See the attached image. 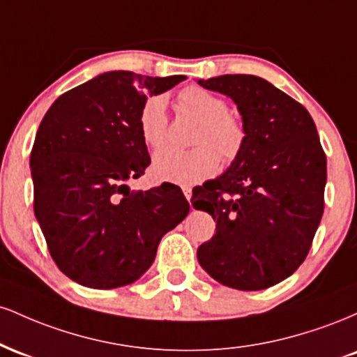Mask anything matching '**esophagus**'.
Segmentation results:
<instances>
[{"label": "esophagus", "mask_w": 357, "mask_h": 357, "mask_svg": "<svg viewBox=\"0 0 357 357\" xmlns=\"http://www.w3.org/2000/svg\"><path fill=\"white\" fill-rule=\"evenodd\" d=\"M183 192H184V196H186L188 202H191V196H192L191 188H183Z\"/></svg>", "instance_id": "34e87169"}]
</instances>
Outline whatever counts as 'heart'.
Returning <instances> with one entry per match:
<instances>
[{"label": "heart", "instance_id": "heart-1", "mask_svg": "<svg viewBox=\"0 0 357 357\" xmlns=\"http://www.w3.org/2000/svg\"><path fill=\"white\" fill-rule=\"evenodd\" d=\"M179 102L184 109L198 116L199 121L191 149L162 147L153 158V173L162 181L191 186L216 173L220 159L233 162L243 151L247 130L238 117L228 112L227 100L210 90L190 85L179 92ZM169 117L166 99L153 96L144 102L139 112V130L142 141L149 147H159L166 142Z\"/></svg>", "mask_w": 357, "mask_h": 357}]
</instances>
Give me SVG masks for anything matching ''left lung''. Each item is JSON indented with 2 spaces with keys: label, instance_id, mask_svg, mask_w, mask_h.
<instances>
[{
  "label": "left lung",
  "instance_id": "8db88e82",
  "mask_svg": "<svg viewBox=\"0 0 357 357\" xmlns=\"http://www.w3.org/2000/svg\"><path fill=\"white\" fill-rule=\"evenodd\" d=\"M199 85L235 100L247 141L227 173L192 195V206L216 220L198 261L231 289H268L292 275L312 247L324 213L326 153L307 109L270 82L221 75Z\"/></svg>",
  "mask_w": 357,
  "mask_h": 357
}]
</instances>
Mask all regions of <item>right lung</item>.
Wrapping results in <instances>:
<instances>
[{
    "label": "right lung",
    "instance_id": "1",
    "mask_svg": "<svg viewBox=\"0 0 357 357\" xmlns=\"http://www.w3.org/2000/svg\"><path fill=\"white\" fill-rule=\"evenodd\" d=\"M184 75L107 72L52 104L30 155L35 216L61 272L92 289L137 280L153 265L165 233L190 203L174 184L130 191L151 165L139 130L147 96Z\"/></svg>",
    "mask_w": 357,
    "mask_h": 357
}]
</instances>
